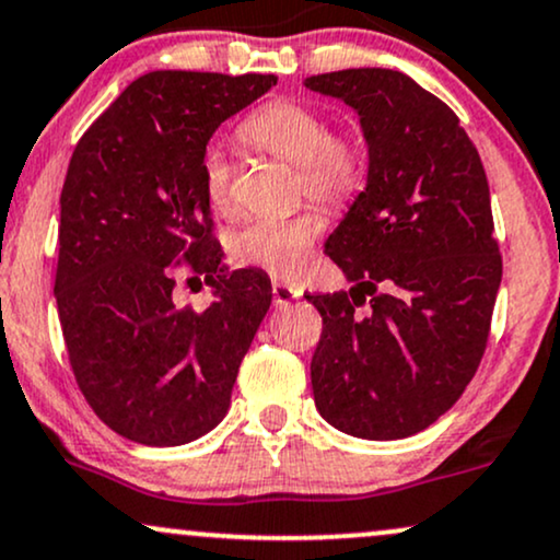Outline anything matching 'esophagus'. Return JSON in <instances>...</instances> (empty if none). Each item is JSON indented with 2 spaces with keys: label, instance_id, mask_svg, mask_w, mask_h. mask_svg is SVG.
Wrapping results in <instances>:
<instances>
[{
  "label": "esophagus",
  "instance_id": "obj_1",
  "mask_svg": "<svg viewBox=\"0 0 560 560\" xmlns=\"http://www.w3.org/2000/svg\"><path fill=\"white\" fill-rule=\"evenodd\" d=\"M301 299V291H295V288L285 285V282H272V301L275 306H291L293 301Z\"/></svg>",
  "mask_w": 560,
  "mask_h": 560
}]
</instances>
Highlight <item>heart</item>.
Listing matches in <instances>:
<instances>
[{
	"label": "heart",
	"mask_w": 560,
	"mask_h": 560,
	"mask_svg": "<svg viewBox=\"0 0 560 560\" xmlns=\"http://www.w3.org/2000/svg\"><path fill=\"white\" fill-rule=\"evenodd\" d=\"M241 137L278 161L299 168V189L316 202L342 207L363 189L369 158L350 135H332L316 108L295 101H272L248 114ZM207 202L220 215L233 210L231 163L218 148L202 158ZM324 215L314 207L285 218H254L228 241L231 259L241 267L265 269L275 278H299L312 244L322 236Z\"/></svg>",
	"instance_id": "1"
}]
</instances>
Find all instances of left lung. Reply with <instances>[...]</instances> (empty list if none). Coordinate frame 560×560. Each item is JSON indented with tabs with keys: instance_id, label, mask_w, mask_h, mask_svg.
<instances>
[{
	"instance_id": "obj_1",
	"label": "left lung",
	"mask_w": 560,
	"mask_h": 560,
	"mask_svg": "<svg viewBox=\"0 0 560 560\" xmlns=\"http://www.w3.org/2000/svg\"><path fill=\"white\" fill-rule=\"evenodd\" d=\"M303 85L353 108L369 148L363 191L324 244L353 285L306 295L324 319L316 410L350 436L407 439L457 402L486 350L501 285L491 189L457 114L407 74L363 67Z\"/></svg>"
}]
</instances>
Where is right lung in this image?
Instances as JSON below:
<instances>
[{
  "mask_svg": "<svg viewBox=\"0 0 560 560\" xmlns=\"http://www.w3.org/2000/svg\"><path fill=\"white\" fill-rule=\"evenodd\" d=\"M275 74L150 72L82 135L59 197L57 299L82 395L119 436L182 446L225 418L238 365L272 303L261 269H228L202 158L215 129ZM184 258L217 301H173Z\"/></svg>",
  "mask_w": 560,
  "mask_h": 560,
  "instance_id": "right-lung-1",
  "label": "right lung"
}]
</instances>
